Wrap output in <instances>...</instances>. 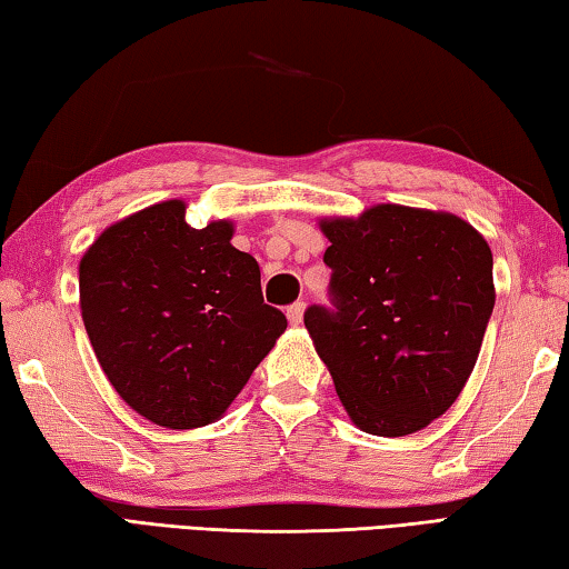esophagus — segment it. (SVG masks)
I'll return each instance as SVG.
<instances>
[{
  "instance_id": "34e87169",
  "label": "esophagus",
  "mask_w": 569,
  "mask_h": 569,
  "mask_svg": "<svg viewBox=\"0 0 569 569\" xmlns=\"http://www.w3.org/2000/svg\"><path fill=\"white\" fill-rule=\"evenodd\" d=\"M303 313H306V303L303 301H296L293 306H288V323L291 326H301L303 323Z\"/></svg>"
}]
</instances>
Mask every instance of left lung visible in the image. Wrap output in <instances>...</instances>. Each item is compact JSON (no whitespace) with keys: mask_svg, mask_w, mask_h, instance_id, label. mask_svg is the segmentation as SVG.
<instances>
[{"mask_svg":"<svg viewBox=\"0 0 569 569\" xmlns=\"http://www.w3.org/2000/svg\"><path fill=\"white\" fill-rule=\"evenodd\" d=\"M330 303L303 320L350 420L380 438L440 418L478 360L492 316V253L446 211L378 203L323 219Z\"/></svg>","mask_w":569,"mask_h":569,"instance_id":"8db88e82","label":"left lung"}]
</instances>
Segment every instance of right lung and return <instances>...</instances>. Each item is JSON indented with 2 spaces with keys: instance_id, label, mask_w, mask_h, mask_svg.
I'll return each mask as SVG.
<instances>
[{
  "instance_id": "1",
  "label": "right lung",
  "mask_w": 569,
  "mask_h": 569,
  "mask_svg": "<svg viewBox=\"0 0 569 569\" xmlns=\"http://www.w3.org/2000/svg\"><path fill=\"white\" fill-rule=\"evenodd\" d=\"M179 199L127 216L79 263L91 348L123 402L161 428L219 420L286 330L233 223L191 229Z\"/></svg>"
}]
</instances>
